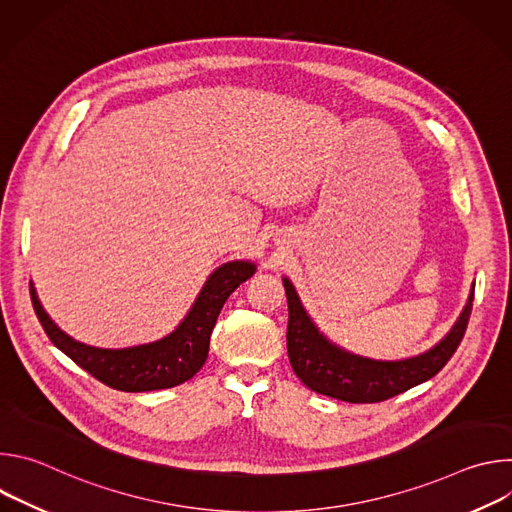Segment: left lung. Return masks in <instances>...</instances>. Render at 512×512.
Here are the masks:
<instances>
[{
  "mask_svg": "<svg viewBox=\"0 0 512 512\" xmlns=\"http://www.w3.org/2000/svg\"><path fill=\"white\" fill-rule=\"evenodd\" d=\"M287 296V356L300 381L326 397L348 403L387 401L440 373L458 350L472 314L474 291L452 332L429 352L399 360L379 362L360 358L330 344L304 312L294 285L283 279Z\"/></svg>",
  "mask_w": 512,
  "mask_h": 512,
  "instance_id": "8db88e82",
  "label": "left lung"
}]
</instances>
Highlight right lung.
<instances>
[{"label":"right lung","mask_w":512,"mask_h":512,"mask_svg":"<svg viewBox=\"0 0 512 512\" xmlns=\"http://www.w3.org/2000/svg\"><path fill=\"white\" fill-rule=\"evenodd\" d=\"M253 273L255 265L249 261H233L218 267L204 283L184 322L170 336L123 350L95 348L72 340L42 310L32 283L30 296L44 332L70 360H75L81 369L111 389L141 393L176 387L202 369L208 356L210 334L221 308Z\"/></svg>","instance_id":"add662e5"}]
</instances>
